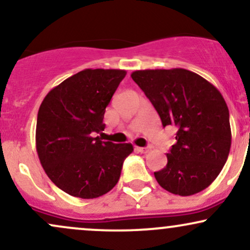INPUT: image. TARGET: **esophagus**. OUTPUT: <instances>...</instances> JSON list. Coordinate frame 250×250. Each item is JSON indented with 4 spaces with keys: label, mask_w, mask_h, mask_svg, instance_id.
Segmentation results:
<instances>
[{
    "label": "esophagus",
    "mask_w": 250,
    "mask_h": 250,
    "mask_svg": "<svg viewBox=\"0 0 250 250\" xmlns=\"http://www.w3.org/2000/svg\"><path fill=\"white\" fill-rule=\"evenodd\" d=\"M150 149H151V147H136V150L140 151V153H142V154L148 153Z\"/></svg>",
    "instance_id": "1"
}]
</instances>
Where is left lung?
Segmentation results:
<instances>
[{"mask_svg":"<svg viewBox=\"0 0 250 250\" xmlns=\"http://www.w3.org/2000/svg\"><path fill=\"white\" fill-rule=\"evenodd\" d=\"M131 79L156 109L163 127L177 128L167 166L154 173L159 185L180 196L209 187L222 170L231 146L229 110L220 91L182 68L136 70Z\"/></svg>","mask_w":250,"mask_h":250,"instance_id":"obj_1","label":"left lung"}]
</instances>
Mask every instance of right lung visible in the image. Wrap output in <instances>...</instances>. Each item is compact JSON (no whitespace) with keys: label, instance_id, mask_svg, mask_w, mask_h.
I'll return each mask as SVG.
<instances>
[{"label":"right lung","instance_id":"add662e5","mask_svg":"<svg viewBox=\"0 0 250 250\" xmlns=\"http://www.w3.org/2000/svg\"><path fill=\"white\" fill-rule=\"evenodd\" d=\"M125 70L84 69L44 97L36 123V150L48 177L64 193L95 199L116 186L130 143L104 142L105 108Z\"/></svg>","mask_w":250,"mask_h":250}]
</instances>
